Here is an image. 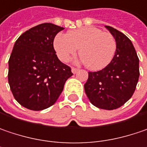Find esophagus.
Masks as SVG:
<instances>
[{
  "mask_svg": "<svg viewBox=\"0 0 147 147\" xmlns=\"http://www.w3.org/2000/svg\"><path fill=\"white\" fill-rule=\"evenodd\" d=\"M78 70H79V69H78V68H76V67H72V68H71V71H72V73H76V72H77V71H78Z\"/></svg>",
  "mask_w": 147,
  "mask_h": 147,
  "instance_id": "obj_1",
  "label": "esophagus"
}]
</instances>
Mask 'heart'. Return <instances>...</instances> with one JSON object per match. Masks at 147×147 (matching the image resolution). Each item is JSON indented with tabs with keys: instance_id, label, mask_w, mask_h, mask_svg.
Listing matches in <instances>:
<instances>
[{
	"instance_id": "heart-1",
	"label": "heart",
	"mask_w": 147,
	"mask_h": 147,
	"mask_svg": "<svg viewBox=\"0 0 147 147\" xmlns=\"http://www.w3.org/2000/svg\"><path fill=\"white\" fill-rule=\"evenodd\" d=\"M54 47L63 62L70 61L80 49L79 54L86 65L96 71L111 61L117 51V42L110 32L89 26L70 31L65 36H57Z\"/></svg>"
}]
</instances>
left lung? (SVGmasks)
Returning a JSON list of instances; mask_svg holds the SVG:
<instances>
[{
	"instance_id": "8db88e82",
	"label": "left lung",
	"mask_w": 147,
	"mask_h": 147,
	"mask_svg": "<svg viewBox=\"0 0 147 147\" xmlns=\"http://www.w3.org/2000/svg\"><path fill=\"white\" fill-rule=\"evenodd\" d=\"M106 27L117 42L115 56L102 70L88 73L84 88L92 105L115 110L123 106L136 90L140 76L139 58L125 35L111 26Z\"/></svg>"
}]
</instances>
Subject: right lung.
I'll use <instances>...</instances> for the list:
<instances>
[{
    "instance_id": "1",
    "label": "right lung",
    "mask_w": 147,
    "mask_h": 147,
    "mask_svg": "<svg viewBox=\"0 0 147 147\" xmlns=\"http://www.w3.org/2000/svg\"><path fill=\"white\" fill-rule=\"evenodd\" d=\"M64 30L52 23L30 28L16 40L9 59L8 82L22 107L41 111L55 104L73 74L56 55L54 38Z\"/></svg>"
}]
</instances>
